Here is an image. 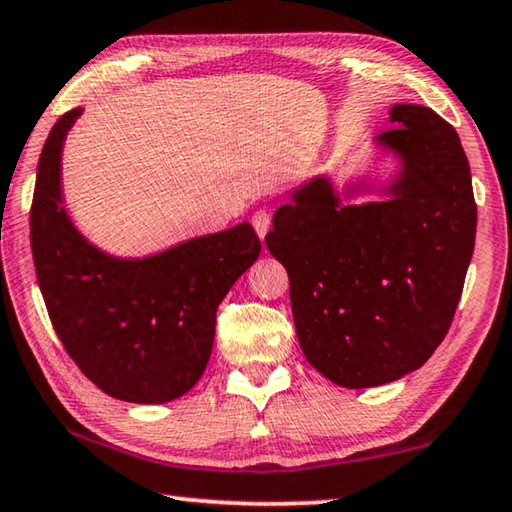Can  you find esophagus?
I'll return each instance as SVG.
<instances>
[{
    "mask_svg": "<svg viewBox=\"0 0 512 512\" xmlns=\"http://www.w3.org/2000/svg\"><path fill=\"white\" fill-rule=\"evenodd\" d=\"M251 224H254V229L258 233V238H265V233L270 231V224H272V215L267 213L265 209H258L254 215H251Z\"/></svg>",
    "mask_w": 512,
    "mask_h": 512,
    "instance_id": "34e87169",
    "label": "esophagus"
}]
</instances>
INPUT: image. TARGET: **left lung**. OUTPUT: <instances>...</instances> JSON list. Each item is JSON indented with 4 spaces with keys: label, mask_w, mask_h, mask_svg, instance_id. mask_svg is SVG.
Returning a JSON list of instances; mask_svg holds the SVG:
<instances>
[{
    "label": "left lung",
    "mask_w": 512,
    "mask_h": 512,
    "mask_svg": "<svg viewBox=\"0 0 512 512\" xmlns=\"http://www.w3.org/2000/svg\"><path fill=\"white\" fill-rule=\"evenodd\" d=\"M375 137L398 157L382 202L342 204L312 177L265 236L288 270L301 351L330 382L380 387L423 366L450 330L474 251L477 204L456 130L398 103ZM357 188H348L353 195Z\"/></svg>",
    "instance_id": "8db88e82"
}]
</instances>
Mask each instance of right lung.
<instances>
[{
  "mask_svg": "<svg viewBox=\"0 0 512 512\" xmlns=\"http://www.w3.org/2000/svg\"><path fill=\"white\" fill-rule=\"evenodd\" d=\"M80 107L53 125L35 175L31 249L53 330L107 396L161 405L195 387L211 357L215 312L261 254L249 222L155 256L94 247L62 206L60 159Z\"/></svg>",
  "mask_w": 512,
  "mask_h": 512,
  "instance_id": "add662e5",
  "label": "right lung"
}]
</instances>
